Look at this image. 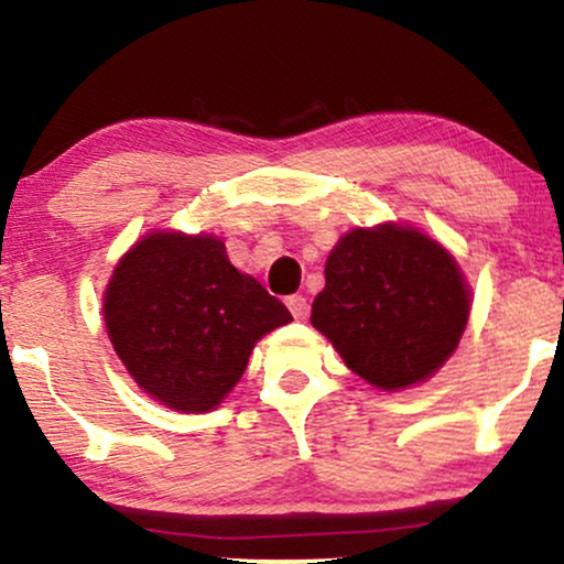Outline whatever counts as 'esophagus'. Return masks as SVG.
Listing matches in <instances>:
<instances>
[{
	"mask_svg": "<svg viewBox=\"0 0 564 564\" xmlns=\"http://www.w3.org/2000/svg\"><path fill=\"white\" fill-rule=\"evenodd\" d=\"M284 303H288L290 314H293L295 319H303V316L308 314V301H306V295H297V293H295V295H290Z\"/></svg>",
	"mask_w": 564,
	"mask_h": 564,
	"instance_id": "1",
	"label": "esophagus"
}]
</instances>
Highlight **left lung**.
<instances>
[{
	"label": "left lung",
	"mask_w": 564,
	"mask_h": 564,
	"mask_svg": "<svg viewBox=\"0 0 564 564\" xmlns=\"http://www.w3.org/2000/svg\"><path fill=\"white\" fill-rule=\"evenodd\" d=\"M311 324L348 369L401 390L441 367L467 327L469 293L456 261L422 231L354 229L335 245Z\"/></svg>",
	"instance_id": "left-lung-1"
}]
</instances>
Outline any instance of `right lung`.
Returning <instances> with one entry per match:
<instances>
[{"mask_svg": "<svg viewBox=\"0 0 564 564\" xmlns=\"http://www.w3.org/2000/svg\"><path fill=\"white\" fill-rule=\"evenodd\" d=\"M293 322L210 235L158 231L121 258L105 293L118 359L152 399L210 412L237 386L258 337Z\"/></svg>", "mask_w": 564, "mask_h": 564, "instance_id": "right-lung-1", "label": "right lung"}]
</instances>
